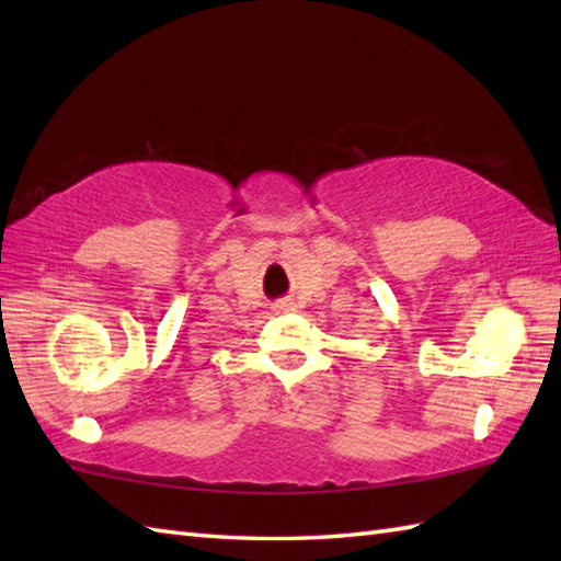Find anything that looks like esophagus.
Returning <instances> with one entry per match:
<instances>
[{
	"mask_svg": "<svg viewBox=\"0 0 561 561\" xmlns=\"http://www.w3.org/2000/svg\"><path fill=\"white\" fill-rule=\"evenodd\" d=\"M294 304L291 301H279L277 306H274V311H291Z\"/></svg>",
	"mask_w": 561,
	"mask_h": 561,
	"instance_id": "1",
	"label": "esophagus"
}]
</instances>
